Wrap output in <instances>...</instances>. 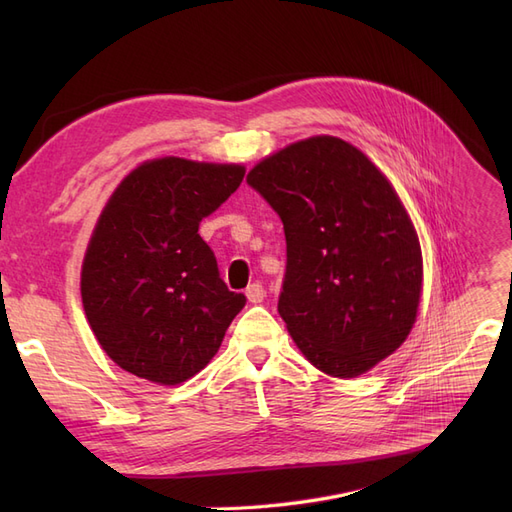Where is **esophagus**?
I'll return each instance as SVG.
<instances>
[{
  "instance_id": "34e87169",
  "label": "esophagus",
  "mask_w": 512,
  "mask_h": 512,
  "mask_svg": "<svg viewBox=\"0 0 512 512\" xmlns=\"http://www.w3.org/2000/svg\"><path fill=\"white\" fill-rule=\"evenodd\" d=\"M245 297H247V301H250V303L258 305V303L265 301L267 292H265V288H262L260 284H250V286L245 288Z\"/></svg>"
}]
</instances>
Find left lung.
Instances as JSON below:
<instances>
[{
  "instance_id": "left-lung-1",
  "label": "left lung",
  "mask_w": 512,
  "mask_h": 512,
  "mask_svg": "<svg viewBox=\"0 0 512 512\" xmlns=\"http://www.w3.org/2000/svg\"><path fill=\"white\" fill-rule=\"evenodd\" d=\"M247 183L286 232L277 312L322 374L356 378L406 342L423 294L416 228L361 149L320 134L260 160Z\"/></svg>"
}]
</instances>
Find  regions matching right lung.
Listing matches in <instances>:
<instances>
[{
  "instance_id": "obj_1",
  "label": "right lung",
  "mask_w": 512,
  "mask_h": 512,
  "mask_svg": "<svg viewBox=\"0 0 512 512\" xmlns=\"http://www.w3.org/2000/svg\"><path fill=\"white\" fill-rule=\"evenodd\" d=\"M243 164L147 160L119 181L81 269L85 316L108 359L175 386L220 350L245 297L220 280L198 224L243 181Z\"/></svg>"
}]
</instances>
